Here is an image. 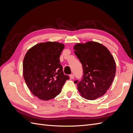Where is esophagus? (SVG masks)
Returning <instances> with one entry per match:
<instances>
[{
	"instance_id": "1",
	"label": "esophagus",
	"mask_w": 133,
	"mask_h": 133,
	"mask_svg": "<svg viewBox=\"0 0 133 133\" xmlns=\"http://www.w3.org/2000/svg\"><path fill=\"white\" fill-rule=\"evenodd\" d=\"M69 77H70V78L71 79H73L74 78V75L73 74H70V75H69Z\"/></svg>"
}]
</instances>
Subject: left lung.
<instances>
[{"instance_id": "1", "label": "left lung", "mask_w": 133, "mask_h": 133, "mask_svg": "<svg viewBox=\"0 0 133 133\" xmlns=\"http://www.w3.org/2000/svg\"><path fill=\"white\" fill-rule=\"evenodd\" d=\"M74 49L83 68L81 81H74L80 96L90 100L101 97L109 89L115 77L113 57L105 46L95 42L77 43Z\"/></svg>"}]
</instances>
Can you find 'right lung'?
Wrapping results in <instances>:
<instances>
[{
	"label": "right lung",
	"instance_id": "add662e5",
	"mask_svg": "<svg viewBox=\"0 0 133 133\" xmlns=\"http://www.w3.org/2000/svg\"><path fill=\"white\" fill-rule=\"evenodd\" d=\"M64 48V44L58 42L40 43L30 48L24 58V79L31 93L40 99L56 97L69 78L64 74L60 63Z\"/></svg>",
	"mask_w": 133,
	"mask_h": 133
}]
</instances>
